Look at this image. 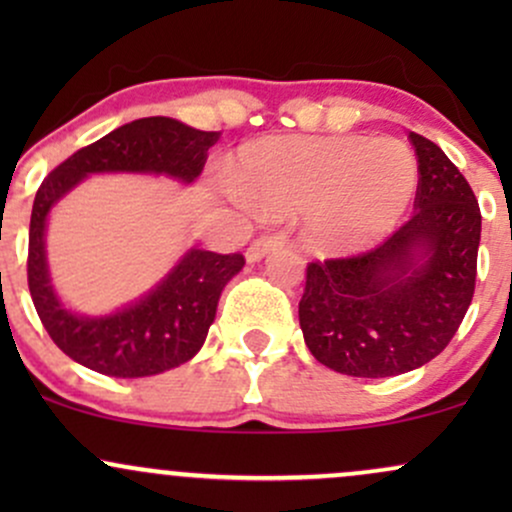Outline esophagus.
I'll return each mask as SVG.
<instances>
[{
	"label": "esophagus",
	"instance_id": "1",
	"mask_svg": "<svg viewBox=\"0 0 512 512\" xmlns=\"http://www.w3.org/2000/svg\"><path fill=\"white\" fill-rule=\"evenodd\" d=\"M279 245H281V238L279 236H262V238H257L255 243H252L250 248H248V252H245V260H248L250 264L260 262L269 250L279 248Z\"/></svg>",
	"mask_w": 512,
	"mask_h": 512
}]
</instances>
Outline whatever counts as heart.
<instances>
[{
  "label": "heart",
  "instance_id": "obj_1",
  "mask_svg": "<svg viewBox=\"0 0 512 512\" xmlns=\"http://www.w3.org/2000/svg\"><path fill=\"white\" fill-rule=\"evenodd\" d=\"M236 185L267 214L303 211V240L317 255H358L404 219L419 187L407 144L373 137H269L243 146Z\"/></svg>",
  "mask_w": 512,
  "mask_h": 512
}]
</instances>
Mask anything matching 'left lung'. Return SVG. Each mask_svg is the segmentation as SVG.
<instances>
[{
	"instance_id": "1",
	"label": "left lung",
	"mask_w": 512,
	"mask_h": 512,
	"mask_svg": "<svg viewBox=\"0 0 512 512\" xmlns=\"http://www.w3.org/2000/svg\"><path fill=\"white\" fill-rule=\"evenodd\" d=\"M419 158L416 214L380 248L310 262L298 303L303 339L322 366L392 378L436 358L474 296L481 214L443 149L409 132Z\"/></svg>"
}]
</instances>
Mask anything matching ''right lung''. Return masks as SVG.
Instances as JSON below:
<instances>
[{"label":"right lung","instance_id":"1","mask_svg":"<svg viewBox=\"0 0 512 512\" xmlns=\"http://www.w3.org/2000/svg\"><path fill=\"white\" fill-rule=\"evenodd\" d=\"M219 134L173 117H142L76 151L40 185L28 233V289L40 322L72 361L110 378H149L197 356L221 291L245 267L243 255L190 248L149 291L113 313H76L52 284L48 221L52 209L91 175L129 173L192 185Z\"/></svg>","mask_w":512,"mask_h":512}]
</instances>
